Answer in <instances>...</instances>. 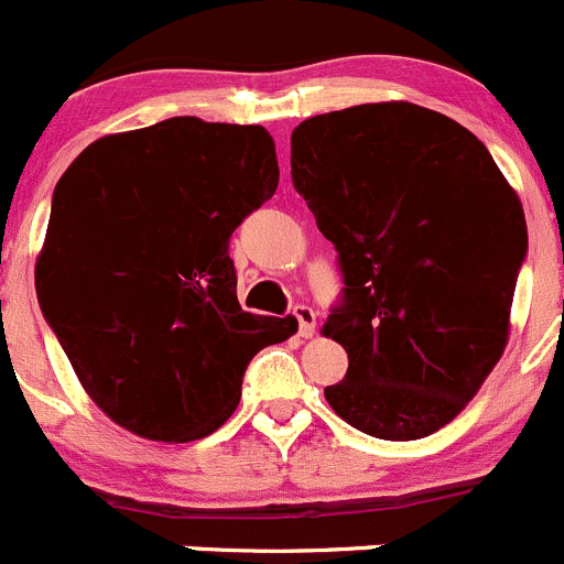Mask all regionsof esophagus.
I'll return each mask as SVG.
<instances>
[{"mask_svg": "<svg viewBox=\"0 0 564 564\" xmlns=\"http://www.w3.org/2000/svg\"><path fill=\"white\" fill-rule=\"evenodd\" d=\"M293 315H295V321H299V337L310 339L312 334H315V312H312L310 306L299 304L293 310Z\"/></svg>", "mask_w": 564, "mask_h": 564, "instance_id": "esophagus-1", "label": "esophagus"}]
</instances>
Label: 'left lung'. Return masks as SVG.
<instances>
[{
    "label": "left lung",
    "mask_w": 564,
    "mask_h": 564,
    "mask_svg": "<svg viewBox=\"0 0 564 564\" xmlns=\"http://www.w3.org/2000/svg\"><path fill=\"white\" fill-rule=\"evenodd\" d=\"M290 175L345 282L323 326L348 354L328 405L367 436H431L505 354L521 199L469 128L405 100L295 126Z\"/></svg>",
    "instance_id": "left-lung-1"
}]
</instances>
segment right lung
I'll use <instances>...</instances> for the list:
<instances>
[{"mask_svg": "<svg viewBox=\"0 0 564 564\" xmlns=\"http://www.w3.org/2000/svg\"><path fill=\"white\" fill-rule=\"evenodd\" d=\"M263 126L170 117L95 139L54 188L41 310L93 403L153 442L225 425L258 350L295 317L243 312L230 236L274 197Z\"/></svg>", "mask_w": 564, "mask_h": 564, "instance_id": "1", "label": "right lung"}]
</instances>
